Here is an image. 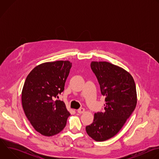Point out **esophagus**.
<instances>
[{
	"label": "esophagus",
	"mask_w": 159,
	"mask_h": 159,
	"mask_svg": "<svg viewBox=\"0 0 159 159\" xmlns=\"http://www.w3.org/2000/svg\"><path fill=\"white\" fill-rule=\"evenodd\" d=\"M85 111V109L84 108H80L77 110V112L79 113V114H82V113L84 112Z\"/></svg>",
	"instance_id": "obj_1"
}]
</instances>
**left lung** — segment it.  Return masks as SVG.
Returning a JSON list of instances; mask_svg holds the SVG:
<instances>
[{
  "mask_svg": "<svg viewBox=\"0 0 159 159\" xmlns=\"http://www.w3.org/2000/svg\"><path fill=\"white\" fill-rule=\"evenodd\" d=\"M90 67L106 104L85 130L93 139L102 142L116 135L129 118L137 105V90L133 78L122 68L106 61H92Z\"/></svg>",
  "mask_w": 159,
  "mask_h": 159,
  "instance_id": "obj_1",
  "label": "left lung"
}]
</instances>
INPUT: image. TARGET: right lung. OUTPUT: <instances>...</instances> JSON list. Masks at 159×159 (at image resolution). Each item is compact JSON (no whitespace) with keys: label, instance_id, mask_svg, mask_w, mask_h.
Here are the masks:
<instances>
[{"label":"right lung","instance_id":"right-lung-1","mask_svg":"<svg viewBox=\"0 0 159 159\" xmlns=\"http://www.w3.org/2000/svg\"><path fill=\"white\" fill-rule=\"evenodd\" d=\"M72 63L47 62L36 66L27 76L22 90V105L33 128L50 137L63 129L70 114L58 98L63 90Z\"/></svg>","mask_w":159,"mask_h":159}]
</instances>
